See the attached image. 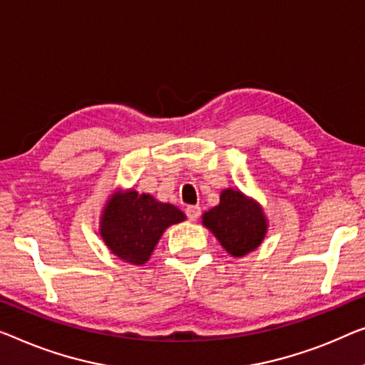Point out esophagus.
<instances>
[{"mask_svg": "<svg viewBox=\"0 0 365 365\" xmlns=\"http://www.w3.org/2000/svg\"><path fill=\"white\" fill-rule=\"evenodd\" d=\"M185 215H187V217L190 221H197L200 215H201V208L200 206H187V210H185Z\"/></svg>", "mask_w": 365, "mask_h": 365, "instance_id": "34e87169", "label": "esophagus"}]
</instances>
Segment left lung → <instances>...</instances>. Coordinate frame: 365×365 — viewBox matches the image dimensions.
Segmentation results:
<instances>
[{"label": "left lung", "mask_w": 365, "mask_h": 365, "mask_svg": "<svg viewBox=\"0 0 365 365\" xmlns=\"http://www.w3.org/2000/svg\"><path fill=\"white\" fill-rule=\"evenodd\" d=\"M203 225L235 257H242L259 247L267 231L260 206L232 188L225 190L220 205L203 215Z\"/></svg>", "instance_id": "1"}]
</instances>
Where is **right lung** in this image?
I'll list each match as a JSON object with an SVG mask.
<instances>
[{"instance_id":"obj_1","label":"right lung","mask_w":365,"mask_h":365,"mask_svg":"<svg viewBox=\"0 0 365 365\" xmlns=\"http://www.w3.org/2000/svg\"><path fill=\"white\" fill-rule=\"evenodd\" d=\"M183 220L185 215L177 206L129 190L108 201L101 217V236L119 259L140 265L149 260L162 232Z\"/></svg>"}]
</instances>
